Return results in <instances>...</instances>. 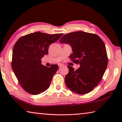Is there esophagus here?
Returning <instances> with one entry per match:
<instances>
[{"instance_id": "obj_1", "label": "esophagus", "mask_w": 122, "mask_h": 122, "mask_svg": "<svg viewBox=\"0 0 122 122\" xmlns=\"http://www.w3.org/2000/svg\"><path fill=\"white\" fill-rule=\"evenodd\" d=\"M58 65H59V67L61 68V67L64 66V64H61V63H59Z\"/></svg>"}]
</instances>
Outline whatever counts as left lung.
I'll return each mask as SVG.
<instances>
[{
    "label": "left lung",
    "mask_w": 122,
    "mask_h": 122,
    "mask_svg": "<svg viewBox=\"0 0 122 122\" xmlns=\"http://www.w3.org/2000/svg\"><path fill=\"white\" fill-rule=\"evenodd\" d=\"M59 41L71 46L73 53L69 58L80 65L76 70L67 66L69 71L65 77V85L79 94L91 92L98 85L107 66L108 57L104 41L97 34L82 31L65 34Z\"/></svg>",
    "instance_id": "8db88e82"
}]
</instances>
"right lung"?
<instances>
[{
	"label": "right lung",
	"instance_id": "obj_1",
	"mask_svg": "<svg viewBox=\"0 0 122 122\" xmlns=\"http://www.w3.org/2000/svg\"><path fill=\"white\" fill-rule=\"evenodd\" d=\"M63 35L37 31L20 37L15 43L11 66L20 85L27 93L37 95L49 88L58 65L48 67L42 65L41 59L48 54L50 44Z\"/></svg>",
	"mask_w": 122,
	"mask_h": 122
}]
</instances>
